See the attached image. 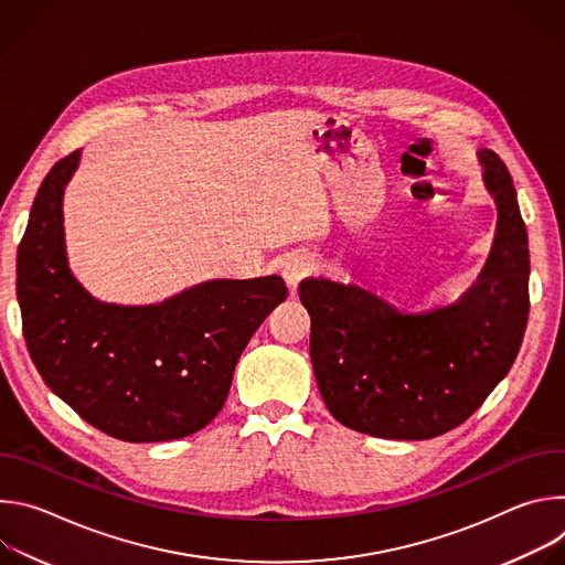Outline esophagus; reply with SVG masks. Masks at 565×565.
<instances>
[{
    "instance_id": "34e87169",
    "label": "esophagus",
    "mask_w": 565,
    "mask_h": 565,
    "mask_svg": "<svg viewBox=\"0 0 565 565\" xmlns=\"http://www.w3.org/2000/svg\"><path fill=\"white\" fill-rule=\"evenodd\" d=\"M308 275H310V266H308L306 262H292V264L286 266V273H284L288 286H292V288H295L303 277H308Z\"/></svg>"
}]
</instances>
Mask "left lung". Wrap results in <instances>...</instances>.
<instances>
[{"label":"left lung","instance_id":"8db88e82","mask_svg":"<svg viewBox=\"0 0 565 565\" xmlns=\"http://www.w3.org/2000/svg\"><path fill=\"white\" fill-rule=\"evenodd\" d=\"M478 158L499 227L486 270L456 303L405 315L358 286L299 284L319 393L349 429L395 440L447 434L519 355L530 312L527 230L499 153L480 149Z\"/></svg>","mask_w":565,"mask_h":565}]
</instances>
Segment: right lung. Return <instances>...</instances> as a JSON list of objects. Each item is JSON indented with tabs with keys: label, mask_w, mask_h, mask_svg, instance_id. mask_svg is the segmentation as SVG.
<instances>
[{
	"label": "right lung",
	"mask_w": 565,
	"mask_h": 565,
	"mask_svg": "<svg viewBox=\"0 0 565 565\" xmlns=\"http://www.w3.org/2000/svg\"><path fill=\"white\" fill-rule=\"evenodd\" d=\"M79 149L51 168L18 248L33 364L96 429L127 443L196 434L223 409L238 355L288 297L281 277L212 279L151 306L94 299L66 264L62 196Z\"/></svg>",
	"instance_id": "add662e5"
}]
</instances>
